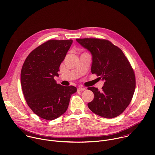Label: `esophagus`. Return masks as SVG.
Listing matches in <instances>:
<instances>
[{"label":"esophagus","mask_w":155,"mask_h":155,"mask_svg":"<svg viewBox=\"0 0 155 155\" xmlns=\"http://www.w3.org/2000/svg\"><path fill=\"white\" fill-rule=\"evenodd\" d=\"M85 90V88H83V87H79L78 88V91H84V90Z\"/></svg>","instance_id":"1"}]
</instances>
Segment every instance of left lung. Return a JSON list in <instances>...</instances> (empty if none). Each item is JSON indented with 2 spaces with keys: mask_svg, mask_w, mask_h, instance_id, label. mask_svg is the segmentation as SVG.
Masks as SVG:
<instances>
[{
  "mask_svg": "<svg viewBox=\"0 0 155 155\" xmlns=\"http://www.w3.org/2000/svg\"><path fill=\"white\" fill-rule=\"evenodd\" d=\"M76 41L92 54L91 73L104 81L102 90L88 87L94 98L88 108L102 117L112 118L128 106L136 88L133 68L122 51L110 41L100 38H77Z\"/></svg>",
  "mask_w": 155,
  "mask_h": 155,
  "instance_id": "1",
  "label": "left lung"
}]
</instances>
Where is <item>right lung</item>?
<instances>
[{
	"instance_id": "1",
	"label": "right lung",
	"mask_w": 155,
	"mask_h": 155,
	"mask_svg": "<svg viewBox=\"0 0 155 155\" xmlns=\"http://www.w3.org/2000/svg\"><path fill=\"white\" fill-rule=\"evenodd\" d=\"M72 40H50L31 52L21 72V83L28 107L40 117L54 120L68 109L76 87L63 86L54 79L69 50Z\"/></svg>"
}]
</instances>
